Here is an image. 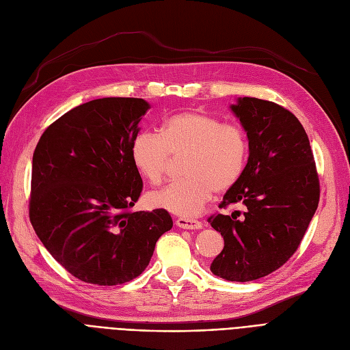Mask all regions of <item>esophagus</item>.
I'll list each match as a JSON object with an SVG mask.
<instances>
[{"instance_id":"obj_1","label":"esophagus","mask_w":350,"mask_h":350,"mask_svg":"<svg viewBox=\"0 0 350 350\" xmlns=\"http://www.w3.org/2000/svg\"><path fill=\"white\" fill-rule=\"evenodd\" d=\"M176 224H177V227L183 228V230H199V228H202V225H204L200 221L193 219V218H178L176 221Z\"/></svg>"}]
</instances>
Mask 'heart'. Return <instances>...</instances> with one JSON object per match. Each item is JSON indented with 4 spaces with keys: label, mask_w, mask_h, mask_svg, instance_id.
Returning <instances> with one entry per match:
<instances>
[{
    "label": "heart",
    "mask_w": 350,
    "mask_h": 350,
    "mask_svg": "<svg viewBox=\"0 0 350 350\" xmlns=\"http://www.w3.org/2000/svg\"><path fill=\"white\" fill-rule=\"evenodd\" d=\"M186 154L185 178L146 193V205L174 215L195 217L213 191L232 187L244 173L249 139L235 123L198 110L178 111L163 120L160 133L144 131L131 144L132 164L146 182L159 183L168 154Z\"/></svg>",
    "instance_id": "b5f03b06"
}]
</instances>
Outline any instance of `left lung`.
<instances>
[{
    "instance_id": "obj_1",
    "label": "left lung",
    "mask_w": 350,
    "mask_h": 350,
    "mask_svg": "<svg viewBox=\"0 0 350 350\" xmlns=\"http://www.w3.org/2000/svg\"><path fill=\"white\" fill-rule=\"evenodd\" d=\"M230 109L247 133L249 160L219 208L241 202L245 212L208 219L224 237L211 272L250 282L297 252L319 206L320 183L307 133L289 110L256 97H239Z\"/></svg>"
}]
</instances>
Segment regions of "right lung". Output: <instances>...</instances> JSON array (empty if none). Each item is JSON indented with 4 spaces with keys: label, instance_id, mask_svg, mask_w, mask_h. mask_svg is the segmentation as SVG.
<instances>
[{
    "label": "right lung",
    "instance_id": "obj_1",
    "mask_svg": "<svg viewBox=\"0 0 350 350\" xmlns=\"http://www.w3.org/2000/svg\"><path fill=\"white\" fill-rule=\"evenodd\" d=\"M150 107L144 98L92 100L55 120L33 154L30 222L55 260L87 284L139 276L173 227L167 211H128L142 191L131 144Z\"/></svg>",
    "mask_w": 350,
    "mask_h": 350
}]
</instances>
